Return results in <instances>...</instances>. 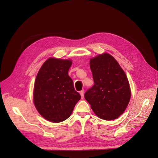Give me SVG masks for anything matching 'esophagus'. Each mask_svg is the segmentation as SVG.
<instances>
[{
    "label": "esophagus",
    "mask_w": 158,
    "mask_h": 158,
    "mask_svg": "<svg viewBox=\"0 0 158 158\" xmlns=\"http://www.w3.org/2000/svg\"><path fill=\"white\" fill-rule=\"evenodd\" d=\"M84 93H85V91L84 90H81V92H80V95H81L82 98H84Z\"/></svg>",
    "instance_id": "esophagus-1"
}]
</instances>
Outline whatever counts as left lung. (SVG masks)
I'll list each match as a JSON object with an SVG mask.
<instances>
[{"label":"left lung","mask_w":158,"mask_h":158,"mask_svg":"<svg viewBox=\"0 0 158 158\" xmlns=\"http://www.w3.org/2000/svg\"><path fill=\"white\" fill-rule=\"evenodd\" d=\"M89 66L94 85L86 92L85 99L100 118L112 120L118 118L131 98L126 74L117 60L107 53L92 58Z\"/></svg>","instance_id":"1"}]
</instances>
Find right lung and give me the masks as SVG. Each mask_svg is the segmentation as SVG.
I'll use <instances>...</instances> for the list:
<instances>
[{
    "instance_id": "add662e5",
    "label": "right lung",
    "mask_w": 158,
    "mask_h": 158,
    "mask_svg": "<svg viewBox=\"0 0 158 158\" xmlns=\"http://www.w3.org/2000/svg\"><path fill=\"white\" fill-rule=\"evenodd\" d=\"M72 61L51 57L41 66L35 82L33 100L38 113L58 123L71 115L81 95L68 74Z\"/></svg>"
}]
</instances>
